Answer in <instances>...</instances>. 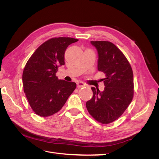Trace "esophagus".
<instances>
[{"label": "esophagus", "instance_id": "34e87169", "mask_svg": "<svg viewBox=\"0 0 159 159\" xmlns=\"http://www.w3.org/2000/svg\"><path fill=\"white\" fill-rule=\"evenodd\" d=\"M84 86H85V84L84 83H83L82 81H78V82H77V87H78V88L84 87Z\"/></svg>", "mask_w": 159, "mask_h": 159}]
</instances>
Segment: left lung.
Masks as SVG:
<instances>
[{
	"label": "left lung",
	"mask_w": 159,
	"mask_h": 159,
	"mask_svg": "<svg viewBox=\"0 0 159 159\" xmlns=\"http://www.w3.org/2000/svg\"><path fill=\"white\" fill-rule=\"evenodd\" d=\"M98 52V68L105 74L103 91L91 88L93 98L86 102L89 113L96 121L109 124L117 120L132 102L133 73L127 57L112 42L91 41Z\"/></svg>",
	"instance_id": "obj_1"
}]
</instances>
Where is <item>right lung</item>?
<instances>
[{
    "mask_svg": "<svg viewBox=\"0 0 159 159\" xmlns=\"http://www.w3.org/2000/svg\"><path fill=\"white\" fill-rule=\"evenodd\" d=\"M78 41L69 37L52 38L38 47L28 60L22 74L24 91L32 109L39 116L58 112L75 90V82L59 80L56 74L65 64L67 48Z\"/></svg>",
    "mask_w": 159,
    "mask_h": 159,
    "instance_id": "right-lung-1",
    "label": "right lung"
}]
</instances>
